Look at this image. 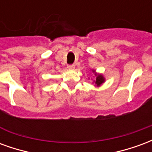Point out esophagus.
I'll use <instances>...</instances> for the list:
<instances>
[{"instance_id":"34e87169","label":"esophagus","mask_w":152,"mask_h":152,"mask_svg":"<svg viewBox=\"0 0 152 152\" xmlns=\"http://www.w3.org/2000/svg\"><path fill=\"white\" fill-rule=\"evenodd\" d=\"M74 68H75V65H68V66H67V69L68 70H73L74 69Z\"/></svg>"}]
</instances>
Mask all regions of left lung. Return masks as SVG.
<instances>
[{
    "instance_id": "1",
    "label": "left lung",
    "mask_w": 152,
    "mask_h": 152,
    "mask_svg": "<svg viewBox=\"0 0 152 152\" xmlns=\"http://www.w3.org/2000/svg\"><path fill=\"white\" fill-rule=\"evenodd\" d=\"M91 71L93 72V73H94V76H95V79L93 80V83L94 84V86H96V87H100L103 83L105 82V80H106L105 77L103 76L102 74L96 72L95 70L93 69L91 70Z\"/></svg>"
}]
</instances>
